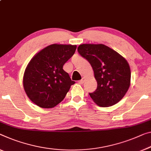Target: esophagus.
Wrapping results in <instances>:
<instances>
[{
    "mask_svg": "<svg viewBox=\"0 0 151 151\" xmlns=\"http://www.w3.org/2000/svg\"><path fill=\"white\" fill-rule=\"evenodd\" d=\"M84 80H85V78H82L80 81H79V83H83V82H84Z\"/></svg>",
    "mask_w": 151,
    "mask_h": 151,
    "instance_id": "1",
    "label": "esophagus"
}]
</instances>
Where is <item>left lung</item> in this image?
I'll return each mask as SVG.
<instances>
[{
	"label": "left lung",
	"instance_id": "1",
	"mask_svg": "<svg viewBox=\"0 0 151 151\" xmlns=\"http://www.w3.org/2000/svg\"><path fill=\"white\" fill-rule=\"evenodd\" d=\"M78 51L93 69L98 85L89 94L94 103L106 107L121 101L130 86L131 71L126 59L103 44H83Z\"/></svg>",
	"mask_w": 151,
	"mask_h": 151
}]
</instances>
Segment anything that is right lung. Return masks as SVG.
I'll return each instance as SVG.
<instances>
[{
    "instance_id": "1",
    "label": "right lung",
    "mask_w": 151,
    "mask_h": 151,
    "mask_svg": "<svg viewBox=\"0 0 151 151\" xmlns=\"http://www.w3.org/2000/svg\"><path fill=\"white\" fill-rule=\"evenodd\" d=\"M76 45H53L34 55L25 69L23 85L28 98L41 108L50 109L64 99L75 82L63 69Z\"/></svg>"
}]
</instances>
